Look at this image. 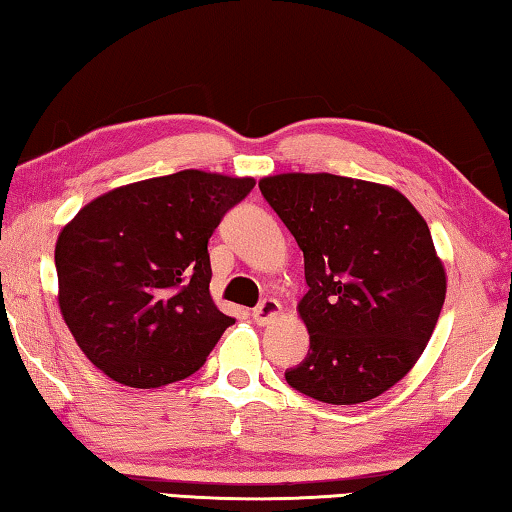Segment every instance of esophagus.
<instances>
[{
    "label": "esophagus",
    "mask_w": 512,
    "mask_h": 512,
    "mask_svg": "<svg viewBox=\"0 0 512 512\" xmlns=\"http://www.w3.org/2000/svg\"><path fill=\"white\" fill-rule=\"evenodd\" d=\"M279 315H281V303L276 299H263L258 303V308H254V312H251V317H254L258 326L270 324V321H274Z\"/></svg>",
    "instance_id": "34e87169"
}]
</instances>
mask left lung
Returning a JSON list of instances; mask_svg holds the SVG:
<instances>
[{
    "label": "left lung",
    "instance_id": "left-lung-1",
    "mask_svg": "<svg viewBox=\"0 0 512 512\" xmlns=\"http://www.w3.org/2000/svg\"><path fill=\"white\" fill-rule=\"evenodd\" d=\"M258 186L306 265L310 351L285 380L328 405L378 398L423 355L445 301L427 222L396 188L364 179L283 173Z\"/></svg>",
    "mask_w": 512,
    "mask_h": 512
}]
</instances>
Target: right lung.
Returning <instances> with one entry per match:
<instances>
[{"mask_svg":"<svg viewBox=\"0 0 512 512\" xmlns=\"http://www.w3.org/2000/svg\"><path fill=\"white\" fill-rule=\"evenodd\" d=\"M254 184L179 170L96 197L60 231V312L107 378L157 389L206 362L236 321L211 299L209 238Z\"/></svg>","mask_w":512,"mask_h":512,"instance_id":"add662e5","label":"right lung"}]
</instances>
